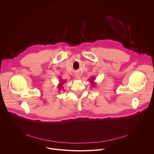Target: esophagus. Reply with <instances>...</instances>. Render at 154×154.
<instances>
[{
	"instance_id": "obj_1",
	"label": "esophagus",
	"mask_w": 154,
	"mask_h": 154,
	"mask_svg": "<svg viewBox=\"0 0 154 154\" xmlns=\"http://www.w3.org/2000/svg\"><path fill=\"white\" fill-rule=\"evenodd\" d=\"M75 77H76L77 79H80V76H79V75H75Z\"/></svg>"
}]
</instances>
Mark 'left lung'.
Wrapping results in <instances>:
<instances>
[{"label": "left lung", "instance_id": "left-lung-1", "mask_svg": "<svg viewBox=\"0 0 154 154\" xmlns=\"http://www.w3.org/2000/svg\"><path fill=\"white\" fill-rule=\"evenodd\" d=\"M96 80V77H91V79H90V82H91V85L93 86V87H94L95 86H96V83L94 82V80Z\"/></svg>", "mask_w": 154, "mask_h": 154}]
</instances>
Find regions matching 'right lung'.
I'll list each match as a JSON object with an SVG mask.
<instances>
[{
  "instance_id": "right-lung-1",
  "label": "right lung",
  "mask_w": 154,
  "mask_h": 154,
  "mask_svg": "<svg viewBox=\"0 0 154 154\" xmlns=\"http://www.w3.org/2000/svg\"><path fill=\"white\" fill-rule=\"evenodd\" d=\"M60 82V83H58V85L57 87L58 88L59 90H60L61 89H63V83H64V80L60 79V82Z\"/></svg>"
}]
</instances>
